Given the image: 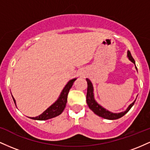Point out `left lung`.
Returning a JSON list of instances; mask_svg holds the SVG:
<instances>
[{"label": "left lung", "mask_w": 150, "mask_h": 150, "mask_svg": "<svg viewBox=\"0 0 150 150\" xmlns=\"http://www.w3.org/2000/svg\"><path fill=\"white\" fill-rule=\"evenodd\" d=\"M128 57L130 61L132 62L135 65V61L134 60V58H132L131 56V53L129 51H128ZM136 70L137 69V67L135 66ZM87 82V97H86V101H87V104L88 105L89 108L94 112L95 114H97V116L102 117V118H106V119L108 120H116L118 118H121L122 116H123L125 113H127L129 111V110L131 108V107L133 106L135 104V100L131 104L129 105V106L127 108V109L125 111L120 113H112L111 111H108L106 108H103L101 105H99L97 101H95L94 97V89H93V85L91 82V81L89 80L88 78L86 79Z\"/></svg>", "instance_id": "left-lung-1"}]
</instances>
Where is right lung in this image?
Returning <instances> with one entry per match:
<instances>
[{
  "mask_svg": "<svg viewBox=\"0 0 150 150\" xmlns=\"http://www.w3.org/2000/svg\"><path fill=\"white\" fill-rule=\"evenodd\" d=\"M77 78H74L73 80H70L69 82L67 83V85L65 86L64 89H63V91L61 92V95L58 97L57 101L51 105L50 107H49L45 111H44L42 114L39 115L37 117H31L30 118L34 120H48L50 118H54L59 116L60 114H61L62 112L63 111V110L65 109V106H66L67 103V98H68V94L69 92L70 88L72 87V86L73 85V82L76 80ZM13 97V96H12ZM13 101H14L15 106H16V103H15V100L14 97H13Z\"/></svg>",
  "mask_w": 150,
  "mask_h": 150,
  "instance_id": "add662e5",
  "label": "right lung"
}]
</instances>
